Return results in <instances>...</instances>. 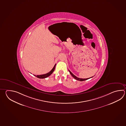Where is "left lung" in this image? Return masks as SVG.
Segmentation results:
<instances>
[{"label":"left lung","instance_id":"left-lung-1","mask_svg":"<svg viewBox=\"0 0 126 126\" xmlns=\"http://www.w3.org/2000/svg\"><path fill=\"white\" fill-rule=\"evenodd\" d=\"M69 73H70V75H71L72 76V77H73L74 79H75L77 80H79V81H85V80H86L88 79H89L90 78H92V77H91V78H87V79H80V78H78V77H76V76H75V75H74V74H73L70 71H69Z\"/></svg>","mask_w":126,"mask_h":126}]
</instances>
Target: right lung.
Masks as SVG:
<instances>
[{"mask_svg": "<svg viewBox=\"0 0 126 126\" xmlns=\"http://www.w3.org/2000/svg\"><path fill=\"white\" fill-rule=\"evenodd\" d=\"M56 65V64H55L54 67H53V68H52V69H51V70L50 72L47 73L46 74L42 75H35L36 77L39 78V79H44V78H47V77L51 75V74L53 72L54 70H55V69Z\"/></svg>", "mask_w": 126, "mask_h": 126, "instance_id": "right-lung-1", "label": "right lung"}]
</instances>
